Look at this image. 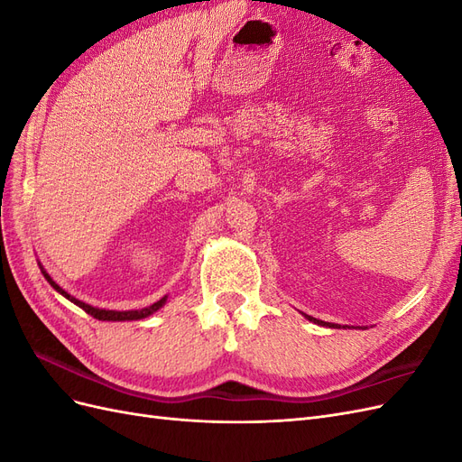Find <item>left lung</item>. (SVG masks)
Masks as SVG:
<instances>
[{"label":"left lung","mask_w":462,"mask_h":462,"mask_svg":"<svg viewBox=\"0 0 462 462\" xmlns=\"http://www.w3.org/2000/svg\"><path fill=\"white\" fill-rule=\"evenodd\" d=\"M306 318H309L310 321H314V324H319V326H329V328H335L333 324H324V321H319V319H316V318H310V316H306Z\"/></svg>","instance_id":"8db88e82"}]
</instances>
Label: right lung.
I'll use <instances>...</instances> for the list:
<instances>
[{
	"label": "right lung",
	"instance_id": "add662e5",
	"mask_svg": "<svg viewBox=\"0 0 462 462\" xmlns=\"http://www.w3.org/2000/svg\"><path fill=\"white\" fill-rule=\"evenodd\" d=\"M42 273H44V277L48 279V283L58 291V292H61V295L65 297V299H69L71 302H75L77 306H80L82 310H85L87 314H90V316H94L96 319H104V321H125V319H143V318H148L150 314H153L156 310H160L162 306L165 304V299L167 297H163V299H160L158 302H153L152 306H146V309H141V310H125V312H117V310H102V309H94V306H90V304H87V302H80L79 299H75V297H71L69 295V292H65L58 283L53 282V279L42 270Z\"/></svg>",
	"mask_w": 462,
	"mask_h": 462
}]
</instances>
